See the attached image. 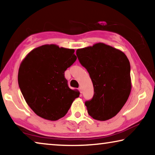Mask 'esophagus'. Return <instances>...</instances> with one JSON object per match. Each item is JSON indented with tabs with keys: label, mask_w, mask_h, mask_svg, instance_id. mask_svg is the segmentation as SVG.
<instances>
[{
	"label": "esophagus",
	"mask_w": 155,
	"mask_h": 155,
	"mask_svg": "<svg viewBox=\"0 0 155 155\" xmlns=\"http://www.w3.org/2000/svg\"><path fill=\"white\" fill-rule=\"evenodd\" d=\"M78 90H79L81 93H82V87H81V86H80L79 88H78Z\"/></svg>",
	"instance_id": "34e87169"
}]
</instances>
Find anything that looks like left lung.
Instances as JSON below:
<instances>
[{"label": "left lung", "instance_id": "8db88e82", "mask_svg": "<svg viewBox=\"0 0 155 155\" xmlns=\"http://www.w3.org/2000/svg\"><path fill=\"white\" fill-rule=\"evenodd\" d=\"M77 55L94 86L92 99L85 103L89 115L100 121L112 118L125 104L132 87L127 55L101 42L77 49Z\"/></svg>", "mask_w": 155, "mask_h": 155}]
</instances>
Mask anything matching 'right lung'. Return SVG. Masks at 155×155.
I'll return each mask as SVG.
<instances>
[{"instance_id":"add662e5","label":"right lung","mask_w":155,"mask_h":155,"mask_svg":"<svg viewBox=\"0 0 155 155\" xmlns=\"http://www.w3.org/2000/svg\"><path fill=\"white\" fill-rule=\"evenodd\" d=\"M74 49L45 44L31 51L21 62L18 81L25 101L36 115L55 121L67 114L77 90L68 85L64 72L77 60Z\"/></svg>"}]
</instances>
